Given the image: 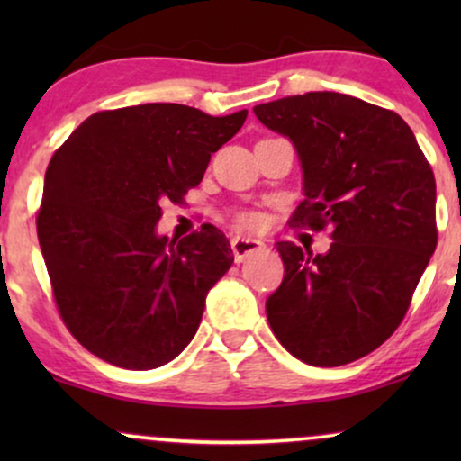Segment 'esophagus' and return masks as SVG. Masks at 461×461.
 Masks as SVG:
<instances>
[{
  "label": "esophagus",
  "instance_id": "esophagus-1",
  "mask_svg": "<svg viewBox=\"0 0 461 461\" xmlns=\"http://www.w3.org/2000/svg\"><path fill=\"white\" fill-rule=\"evenodd\" d=\"M230 248H232V254H235V258L239 262L243 260V258H248L249 254H254V251L262 249L264 243L260 241V239H254V237H232L230 239Z\"/></svg>",
  "mask_w": 461,
  "mask_h": 461
}]
</instances>
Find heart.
<instances>
[{"mask_svg":"<svg viewBox=\"0 0 461 461\" xmlns=\"http://www.w3.org/2000/svg\"><path fill=\"white\" fill-rule=\"evenodd\" d=\"M237 222L241 224L243 229H254V226H258V222H260V216L254 212H243V213H239Z\"/></svg>","mask_w":461,"mask_h":461,"instance_id":"1","label":"heart"}]
</instances>
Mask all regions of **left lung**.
I'll use <instances>...</instances> for the list:
<instances>
[{
  "mask_svg": "<svg viewBox=\"0 0 461 461\" xmlns=\"http://www.w3.org/2000/svg\"><path fill=\"white\" fill-rule=\"evenodd\" d=\"M294 142L304 201L292 222L331 229L312 256L279 241L285 276L267 300L276 339L317 367L357 361L386 342L437 248V182L413 131L394 111L338 92L254 106Z\"/></svg>",
  "mask_w": 461,
  "mask_h": 461,
  "instance_id": "1",
  "label": "left lung"
}]
</instances>
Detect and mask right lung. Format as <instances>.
Instances as JSON below:
<instances>
[{
	"label": "right lung",
	"instance_id": "1",
	"mask_svg": "<svg viewBox=\"0 0 461 461\" xmlns=\"http://www.w3.org/2000/svg\"><path fill=\"white\" fill-rule=\"evenodd\" d=\"M248 111L212 117L150 103L87 117L56 150L43 180L37 239L56 306L75 339L123 369H155L199 330L207 292L230 268L216 226L167 239L161 205L203 180L212 153Z\"/></svg>",
	"mask_w": 461,
	"mask_h": 461
}]
</instances>
